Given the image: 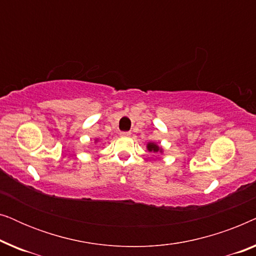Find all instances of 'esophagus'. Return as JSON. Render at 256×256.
I'll list each match as a JSON object with an SVG mask.
<instances>
[{
    "label": "esophagus",
    "mask_w": 256,
    "mask_h": 256,
    "mask_svg": "<svg viewBox=\"0 0 256 256\" xmlns=\"http://www.w3.org/2000/svg\"><path fill=\"white\" fill-rule=\"evenodd\" d=\"M120 135L121 136H129L130 135V132H121Z\"/></svg>",
    "instance_id": "1"
}]
</instances>
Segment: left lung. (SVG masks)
I'll return each instance as SVG.
<instances>
[{"label":"left lung","mask_w":256,"mask_h":256,"mask_svg":"<svg viewBox=\"0 0 256 256\" xmlns=\"http://www.w3.org/2000/svg\"><path fill=\"white\" fill-rule=\"evenodd\" d=\"M148 150H149V152H157L160 150V148L156 144H154V143H149V144H148Z\"/></svg>","instance_id":"left-lung-1"}]
</instances>
